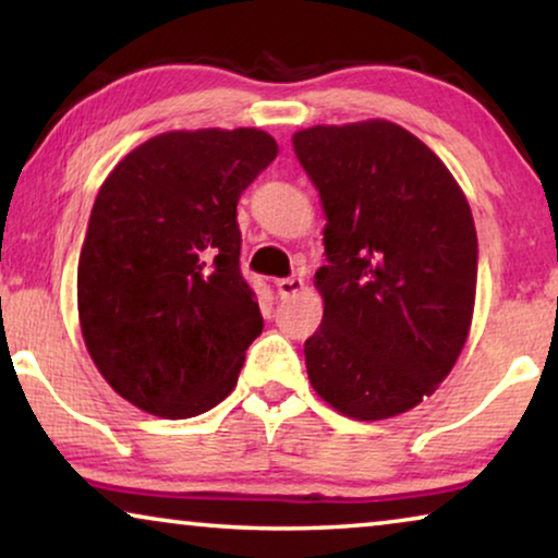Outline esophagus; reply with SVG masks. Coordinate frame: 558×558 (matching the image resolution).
Returning a JSON list of instances; mask_svg holds the SVG:
<instances>
[{
	"label": "esophagus",
	"instance_id": "obj_1",
	"mask_svg": "<svg viewBox=\"0 0 558 558\" xmlns=\"http://www.w3.org/2000/svg\"><path fill=\"white\" fill-rule=\"evenodd\" d=\"M304 289V281L300 277H287V279H277V294L281 300H289V296L300 294Z\"/></svg>",
	"mask_w": 558,
	"mask_h": 558
}]
</instances>
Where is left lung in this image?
I'll use <instances>...</instances> for the list:
<instances>
[{
    "label": "left lung",
    "instance_id": "obj_1",
    "mask_svg": "<svg viewBox=\"0 0 558 558\" xmlns=\"http://www.w3.org/2000/svg\"><path fill=\"white\" fill-rule=\"evenodd\" d=\"M292 144L327 220V266L315 274L323 325L304 342L310 384L342 416H399L437 391L468 342L470 203L447 165L393 121L317 124Z\"/></svg>",
    "mask_w": 558,
    "mask_h": 558
}]
</instances>
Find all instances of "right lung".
Listing matches in <instances>:
<instances>
[{"label":"right lung","mask_w":558,"mask_h":558,"mask_svg":"<svg viewBox=\"0 0 558 558\" xmlns=\"http://www.w3.org/2000/svg\"><path fill=\"white\" fill-rule=\"evenodd\" d=\"M279 155L271 134L174 129L129 151L90 210L78 323L90 361L147 414L190 418L239 384L264 330L235 205Z\"/></svg>","instance_id":"right-lung-1"}]
</instances>
